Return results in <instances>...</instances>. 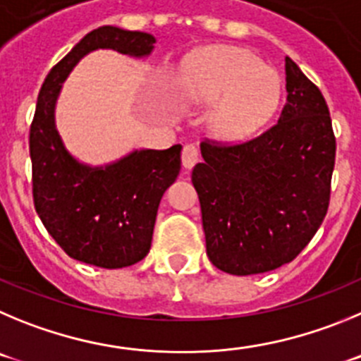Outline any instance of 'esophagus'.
Wrapping results in <instances>:
<instances>
[{
	"label": "esophagus",
	"mask_w": 361,
	"mask_h": 361,
	"mask_svg": "<svg viewBox=\"0 0 361 361\" xmlns=\"http://www.w3.org/2000/svg\"><path fill=\"white\" fill-rule=\"evenodd\" d=\"M197 157H200V154H197L196 145H185L183 152H181V164H183V167L187 169V171H190V169L196 165Z\"/></svg>",
	"instance_id": "esophagus-1"
}]
</instances>
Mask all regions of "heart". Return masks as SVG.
Instances as JSON below:
<instances>
[{"label": "heart", "mask_w": 361, "mask_h": 361, "mask_svg": "<svg viewBox=\"0 0 361 361\" xmlns=\"http://www.w3.org/2000/svg\"><path fill=\"white\" fill-rule=\"evenodd\" d=\"M180 92L188 104L209 106V129L223 142L243 140L277 109L281 80L245 48L209 47L185 59Z\"/></svg>", "instance_id": "heart-1"}]
</instances>
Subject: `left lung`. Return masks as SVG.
I'll return each instance as SVG.
<instances>
[{
    "instance_id": "left-lung-1",
    "label": "left lung",
    "mask_w": 361,
    "mask_h": 361,
    "mask_svg": "<svg viewBox=\"0 0 361 361\" xmlns=\"http://www.w3.org/2000/svg\"><path fill=\"white\" fill-rule=\"evenodd\" d=\"M286 92L281 118L261 136L233 147L201 144L192 183L207 255L226 274L291 262L327 214L336 142L326 99L290 57Z\"/></svg>"
}]
</instances>
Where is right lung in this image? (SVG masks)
<instances>
[{"instance_id": "add662e5", "label": "right lung", "mask_w": 361, "mask_h": 361, "mask_svg": "<svg viewBox=\"0 0 361 361\" xmlns=\"http://www.w3.org/2000/svg\"><path fill=\"white\" fill-rule=\"evenodd\" d=\"M157 37L147 32L99 27L50 70L30 128L32 187L37 216L57 245L86 264L124 268L149 253L161 196L181 169V145L133 149L104 165L80 161L64 145L55 108L64 80L87 54L113 50L145 59Z\"/></svg>"}]
</instances>
